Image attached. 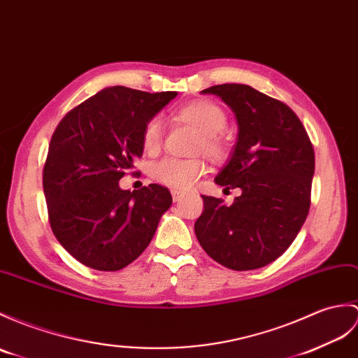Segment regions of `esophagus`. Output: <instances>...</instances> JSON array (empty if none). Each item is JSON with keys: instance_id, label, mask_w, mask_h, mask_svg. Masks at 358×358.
<instances>
[{"instance_id": "34e87169", "label": "esophagus", "mask_w": 358, "mask_h": 358, "mask_svg": "<svg viewBox=\"0 0 358 358\" xmlns=\"http://www.w3.org/2000/svg\"><path fill=\"white\" fill-rule=\"evenodd\" d=\"M171 194H172V198H173V201H176V203L181 201L182 196H185V192H182V190H178V189H173Z\"/></svg>"}]
</instances>
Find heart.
Listing matches in <instances>:
<instances>
[{
	"label": "heart",
	"mask_w": 358,
	"mask_h": 358,
	"mask_svg": "<svg viewBox=\"0 0 358 358\" xmlns=\"http://www.w3.org/2000/svg\"><path fill=\"white\" fill-rule=\"evenodd\" d=\"M178 119L192 124L201 134L199 149L209 159L220 162L227 155V141L221 136V131L226 128L227 115L217 103L209 101H194L185 105L178 111ZM141 143L145 151L154 154L159 151L163 143V122L160 117L148 120L141 134ZM206 172V166L201 160H180L163 159L152 164L151 177L160 185L187 189Z\"/></svg>",
	"instance_id": "1"
}]
</instances>
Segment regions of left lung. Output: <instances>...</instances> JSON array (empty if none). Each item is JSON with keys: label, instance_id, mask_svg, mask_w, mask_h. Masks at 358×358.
I'll use <instances>...</instances> for the list:
<instances>
[{"label": "left lung", "instance_id": "left-lung-1", "mask_svg": "<svg viewBox=\"0 0 358 358\" xmlns=\"http://www.w3.org/2000/svg\"><path fill=\"white\" fill-rule=\"evenodd\" d=\"M201 94L220 97L235 114L236 143L215 177L241 189L235 203L201 195L195 235L204 252L236 271L276 261L292 245L310 210L314 149L292 108L244 84H222Z\"/></svg>", "mask_w": 358, "mask_h": 358}]
</instances>
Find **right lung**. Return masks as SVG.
Returning <instances> with one entry per match:
<instances>
[{"mask_svg": "<svg viewBox=\"0 0 358 358\" xmlns=\"http://www.w3.org/2000/svg\"><path fill=\"white\" fill-rule=\"evenodd\" d=\"M177 91L145 93L106 87L57 124L44 166V195L57 241L90 268L117 271L145 252L171 192L159 185L119 186L143 155L148 123Z\"/></svg>", "mask_w": 358, "mask_h": 358, "instance_id": "add662e5", "label": "right lung"}]
</instances>
